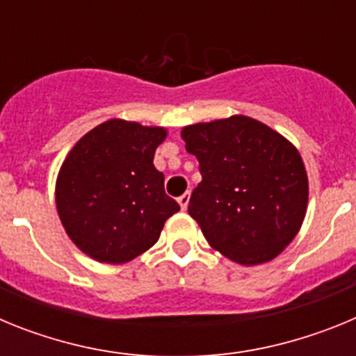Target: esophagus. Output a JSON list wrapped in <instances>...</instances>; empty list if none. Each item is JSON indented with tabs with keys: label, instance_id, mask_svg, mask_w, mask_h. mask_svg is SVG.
Masks as SVG:
<instances>
[{
	"label": "esophagus",
	"instance_id": "34e87169",
	"mask_svg": "<svg viewBox=\"0 0 356 356\" xmlns=\"http://www.w3.org/2000/svg\"><path fill=\"white\" fill-rule=\"evenodd\" d=\"M188 200H191V193H185V194H181L180 197H178V203H180L181 210H187Z\"/></svg>",
	"mask_w": 356,
	"mask_h": 356
}]
</instances>
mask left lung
<instances>
[{"label":"left lung","instance_id":"1","mask_svg":"<svg viewBox=\"0 0 356 356\" xmlns=\"http://www.w3.org/2000/svg\"><path fill=\"white\" fill-rule=\"evenodd\" d=\"M181 139L201 172L188 213L210 246L242 266L278 257L307 213L308 178L298 149L246 115L191 124Z\"/></svg>","mask_w":356,"mask_h":356}]
</instances>
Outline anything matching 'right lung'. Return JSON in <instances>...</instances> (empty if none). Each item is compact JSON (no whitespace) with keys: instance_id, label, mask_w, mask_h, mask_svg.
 <instances>
[{"instance_id":"right-lung-1","label":"right lung","mask_w":356,"mask_h":356,"mask_svg":"<svg viewBox=\"0 0 356 356\" xmlns=\"http://www.w3.org/2000/svg\"><path fill=\"white\" fill-rule=\"evenodd\" d=\"M165 135L163 128L110 119L69 151L56 178V210L65 234L90 259L130 262L180 210L153 165Z\"/></svg>"}]
</instances>
